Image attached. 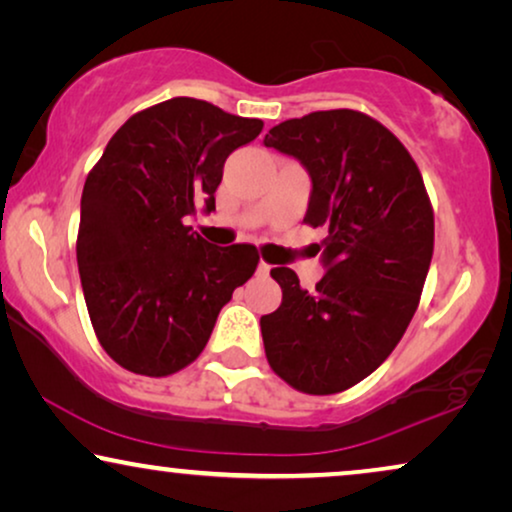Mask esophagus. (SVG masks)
<instances>
[{
  "instance_id": "esophagus-1",
  "label": "esophagus",
  "mask_w": 512,
  "mask_h": 512,
  "mask_svg": "<svg viewBox=\"0 0 512 512\" xmlns=\"http://www.w3.org/2000/svg\"><path fill=\"white\" fill-rule=\"evenodd\" d=\"M270 268H272V265H268V263H265V261H261V263H258V275H261V277H268L270 275Z\"/></svg>"
}]
</instances>
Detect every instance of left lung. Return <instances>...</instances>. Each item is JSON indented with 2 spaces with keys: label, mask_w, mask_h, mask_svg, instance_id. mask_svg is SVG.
<instances>
[{
  "label": "left lung",
  "mask_w": 512,
  "mask_h": 512,
  "mask_svg": "<svg viewBox=\"0 0 512 512\" xmlns=\"http://www.w3.org/2000/svg\"><path fill=\"white\" fill-rule=\"evenodd\" d=\"M307 167L303 223L324 226L328 272L312 293L272 268L282 305L261 317L270 368L296 391L340 394L401 342L433 256V207L422 172L394 132L354 109L312 111L265 135Z\"/></svg>",
  "instance_id": "left-lung-1"
}]
</instances>
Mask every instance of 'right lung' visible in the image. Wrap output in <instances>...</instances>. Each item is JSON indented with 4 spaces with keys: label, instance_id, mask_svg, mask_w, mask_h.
<instances>
[{
    "label": "right lung",
    "instance_id": "right-lung-1",
    "mask_svg": "<svg viewBox=\"0 0 512 512\" xmlns=\"http://www.w3.org/2000/svg\"><path fill=\"white\" fill-rule=\"evenodd\" d=\"M261 130L258 118L174 97L132 114L88 172L76 261L90 324L121 368L179 373L256 272L254 244L212 247L184 219L212 212L223 163Z\"/></svg>",
    "mask_w": 512,
    "mask_h": 512
}]
</instances>
